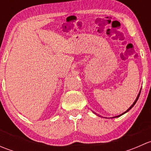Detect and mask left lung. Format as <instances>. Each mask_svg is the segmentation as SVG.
I'll return each instance as SVG.
<instances>
[{"label":"left lung","mask_w":151,"mask_h":151,"mask_svg":"<svg viewBox=\"0 0 151 151\" xmlns=\"http://www.w3.org/2000/svg\"><path fill=\"white\" fill-rule=\"evenodd\" d=\"M140 92H141V90H140V91H139V93H138V95H137V98H136V99H135V101H134V103H133V104H132V106H130V107H129V109H127V110H126V111H125V112H123V113H122V114H121V115H118V116H115V117H112V118H118V117H120V116H121V115H123V114H125V113H126V112H129V110H130V109H132V107H133V106H134V105L135 104H136L137 101V100H138V99H139V95H140Z\"/></svg>","instance_id":"obj_1"}]
</instances>
